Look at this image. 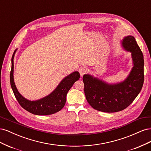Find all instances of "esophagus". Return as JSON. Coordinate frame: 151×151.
Instances as JSON below:
<instances>
[{
    "label": "esophagus",
    "instance_id": "34e87169",
    "mask_svg": "<svg viewBox=\"0 0 151 151\" xmlns=\"http://www.w3.org/2000/svg\"><path fill=\"white\" fill-rule=\"evenodd\" d=\"M79 72L80 73L81 76H83V75L85 74L87 72V68L84 66H82L79 68Z\"/></svg>",
    "mask_w": 151,
    "mask_h": 151
}]
</instances>
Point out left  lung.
Here are the masks:
<instances>
[{
  "label": "left lung",
  "instance_id": "obj_1",
  "mask_svg": "<svg viewBox=\"0 0 151 151\" xmlns=\"http://www.w3.org/2000/svg\"><path fill=\"white\" fill-rule=\"evenodd\" d=\"M121 45L131 53L133 67L120 83L109 84L91 74H84V93L88 103L98 111L113 113L123 110L133 102L142 88L144 79V56L133 36L123 38Z\"/></svg>",
  "mask_w": 151,
  "mask_h": 151
}]
</instances>
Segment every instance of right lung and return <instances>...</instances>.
<instances>
[{
    "label": "right lung",
    "instance_id": "obj_1",
    "mask_svg": "<svg viewBox=\"0 0 151 151\" xmlns=\"http://www.w3.org/2000/svg\"><path fill=\"white\" fill-rule=\"evenodd\" d=\"M17 50L16 49L14 52L11 59L10 82L13 93L19 104L26 111L37 115H52L60 111L65 104L68 91L75 82L80 78L79 72L75 71L65 77L57 88L48 96L35 101H31L22 96L19 93L14 80V58Z\"/></svg>",
    "mask_w": 151,
    "mask_h": 151
}]
</instances>
